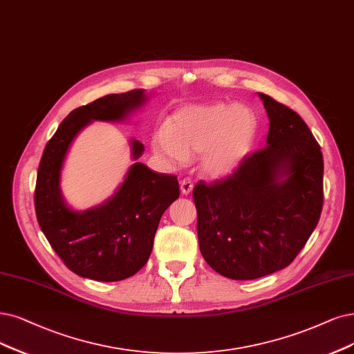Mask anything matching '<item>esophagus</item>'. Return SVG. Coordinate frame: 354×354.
I'll return each instance as SVG.
<instances>
[{
    "label": "esophagus",
    "mask_w": 354,
    "mask_h": 354,
    "mask_svg": "<svg viewBox=\"0 0 354 354\" xmlns=\"http://www.w3.org/2000/svg\"><path fill=\"white\" fill-rule=\"evenodd\" d=\"M192 189H194V185H192V182L189 179L185 178V179L180 180V192H182V195L191 194Z\"/></svg>",
    "instance_id": "esophagus-1"
}]
</instances>
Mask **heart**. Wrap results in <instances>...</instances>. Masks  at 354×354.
<instances>
[{
    "mask_svg": "<svg viewBox=\"0 0 354 354\" xmlns=\"http://www.w3.org/2000/svg\"><path fill=\"white\" fill-rule=\"evenodd\" d=\"M254 111L241 103L185 104L175 111L153 137V150L180 166L191 153H200L201 172L221 179L236 174L250 156L257 138Z\"/></svg>",
    "mask_w": 354,
    "mask_h": 354,
    "instance_id": "b5f03b06",
    "label": "heart"
}]
</instances>
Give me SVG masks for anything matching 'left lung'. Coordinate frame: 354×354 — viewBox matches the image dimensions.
<instances>
[{
  "label": "left lung",
  "instance_id": "left-lung-1",
  "mask_svg": "<svg viewBox=\"0 0 354 354\" xmlns=\"http://www.w3.org/2000/svg\"><path fill=\"white\" fill-rule=\"evenodd\" d=\"M268 115L266 147L227 179L195 185L197 233L205 263L232 280L286 268L315 230L324 159L295 111L258 93Z\"/></svg>",
  "mask_w": 354,
  "mask_h": 354
}]
</instances>
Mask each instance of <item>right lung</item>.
I'll use <instances>...</instances> for the list:
<instances>
[{
	"label": "right lung",
	"mask_w": 354,
	"mask_h": 354,
	"mask_svg": "<svg viewBox=\"0 0 354 354\" xmlns=\"http://www.w3.org/2000/svg\"><path fill=\"white\" fill-rule=\"evenodd\" d=\"M149 99L138 88L77 108L44 150L35 191L37 223L64 264L80 277L120 281L134 276L147 263L163 213L179 197L176 176L137 162L144 146L133 137L128 144L134 163L113 195L86 210H75L64 198L62 170L77 136L95 121L129 122Z\"/></svg>",
	"instance_id": "right-lung-1"
}]
</instances>
